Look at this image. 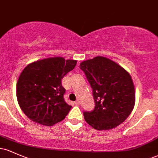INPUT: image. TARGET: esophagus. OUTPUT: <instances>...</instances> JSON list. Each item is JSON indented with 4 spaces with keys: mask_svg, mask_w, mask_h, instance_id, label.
I'll return each mask as SVG.
<instances>
[{
    "mask_svg": "<svg viewBox=\"0 0 158 158\" xmlns=\"http://www.w3.org/2000/svg\"><path fill=\"white\" fill-rule=\"evenodd\" d=\"M74 103H75V105H77V106H79V104H80V102H79V100H77Z\"/></svg>",
    "mask_w": 158,
    "mask_h": 158,
    "instance_id": "1",
    "label": "esophagus"
}]
</instances>
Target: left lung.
<instances>
[{
    "instance_id": "obj_1",
    "label": "left lung",
    "mask_w": 158,
    "mask_h": 158,
    "mask_svg": "<svg viewBox=\"0 0 158 158\" xmlns=\"http://www.w3.org/2000/svg\"><path fill=\"white\" fill-rule=\"evenodd\" d=\"M92 88L95 107L84 111L85 121L97 130L115 128L127 119L135 104V90L130 74L117 63L97 56L80 64Z\"/></svg>"
}]
</instances>
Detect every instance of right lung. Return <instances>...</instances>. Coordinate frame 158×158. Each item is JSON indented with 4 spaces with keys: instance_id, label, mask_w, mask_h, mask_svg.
<instances>
[{
    "instance_id": "add662e5",
    "label": "right lung",
    "mask_w": 158,
    "mask_h": 158,
    "mask_svg": "<svg viewBox=\"0 0 158 158\" xmlns=\"http://www.w3.org/2000/svg\"><path fill=\"white\" fill-rule=\"evenodd\" d=\"M76 60L49 58L28 64L17 83L18 102L33 122L52 126L65 118L72 106L64 101L61 79L77 64Z\"/></svg>"
}]
</instances>
